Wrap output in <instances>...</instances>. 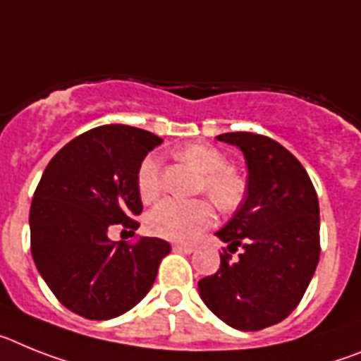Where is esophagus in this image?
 <instances>
[{
  "mask_svg": "<svg viewBox=\"0 0 361 361\" xmlns=\"http://www.w3.org/2000/svg\"><path fill=\"white\" fill-rule=\"evenodd\" d=\"M172 249L178 250V252H183V255H190V252H194V249H196V247H194L192 243H174V245H172Z\"/></svg>",
  "mask_w": 361,
  "mask_h": 361,
  "instance_id": "obj_1",
  "label": "esophagus"
}]
</instances>
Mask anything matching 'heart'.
<instances>
[{"label":"heart","instance_id":"1","mask_svg":"<svg viewBox=\"0 0 361 361\" xmlns=\"http://www.w3.org/2000/svg\"><path fill=\"white\" fill-rule=\"evenodd\" d=\"M178 158L189 161L203 174L202 187L216 202L228 211L243 198V181L231 172L227 159L214 147L207 143H189L178 149ZM161 190L159 163L154 156L142 161L137 171V192L143 202H152ZM214 221V209L207 200L165 198L147 214V228L154 236L172 241H189Z\"/></svg>","mask_w":361,"mask_h":361}]
</instances>
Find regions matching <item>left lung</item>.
Listing matches in <instances>:
<instances>
[{"mask_svg": "<svg viewBox=\"0 0 361 361\" xmlns=\"http://www.w3.org/2000/svg\"><path fill=\"white\" fill-rule=\"evenodd\" d=\"M243 152L247 194L216 236L228 243L216 274L198 281L205 303L238 331L280 324L296 309L319 259V205L312 181L289 150L267 136H216Z\"/></svg>", "mask_w": 361, "mask_h": 361, "instance_id": "left-lung-1", "label": "left lung"}]
</instances>
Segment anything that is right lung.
I'll return each mask as SVG.
<instances>
[{
  "label": "right lung",
  "instance_id": "right-lung-1",
  "mask_svg": "<svg viewBox=\"0 0 361 361\" xmlns=\"http://www.w3.org/2000/svg\"><path fill=\"white\" fill-rule=\"evenodd\" d=\"M163 140L128 125L80 134L50 159L30 205V250L37 272L68 311L111 319L142 302L171 252L169 241L109 240L116 224L136 231L137 171Z\"/></svg>",
  "mask_w": 361,
  "mask_h": 361
}]
</instances>
